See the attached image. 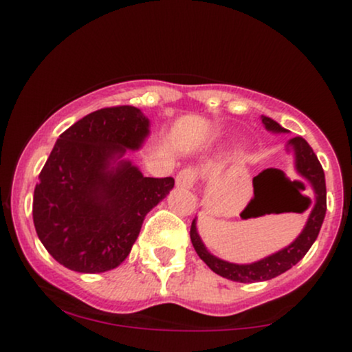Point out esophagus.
<instances>
[{"mask_svg":"<svg viewBox=\"0 0 352 352\" xmlns=\"http://www.w3.org/2000/svg\"><path fill=\"white\" fill-rule=\"evenodd\" d=\"M195 179H197V173L192 170V168H184V170H180L177 173V187H182V188H192L193 184H195Z\"/></svg>","mask_w":352,"mask_h":352,"instance_id":"obj_1","label":"esophagus"}]
</instances>
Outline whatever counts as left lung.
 <instances>
[{"label":"left lung","mask_w":352,"mask_h":352,"mask_svg":"<svg viewBox=\"0 0 352 352\" xmlns=\"http://www.w3.org/2000/svg\"><path fill=\"white\" fill-rule=\"evenodd\" d=\"M261 122L265 124L266 131L270 132H286L276 120L270 119V117H261ZM288 148L294 152V167L296 172L311 185L313 190V199L305 197L306 208H311L309 218L306 221L305 228L300 233V236L288 245L286 248L280 250V252L270 254V256L263 258L260 261H254L250 265H236L228 263V261L220 260L215 254H212L205 248L204 241L197 232V221H192V228H190V240H192L193 248L201 260L207 263V266L212 272H215L220 276L227 278V280L238 281V283H254V281H266L272 278L278 276V274L288 272L293 268L298 261L308 253L311 245L318 238L319 230H321L322 220L326 215V180H324V170H322L321 164H319L316 153L313 152L311 145L306 142L302 137H294L288 142Z\"/></svg>","instance_id":"1"}]
</instances>
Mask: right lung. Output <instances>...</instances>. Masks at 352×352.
Segmentation results:
<instances>
[{"instance_id": "add662e5", "label": "right lung", "mask_w": 352, "mask_h": 352, "mask_svg": "<svg viewBox=\"0 0 352 352\" xmlns=\"http://www.w3.org/2000/svg\"><path fill=\"white\" fill-rule=\"evenodd\" d=\"M134 106L91 112L59 135L34 188L36 233L58 263L104 273L131 253L144 218L168 195L172 177L152 179L129 160L148 135Z\"/></svg>"}]
</instances>
